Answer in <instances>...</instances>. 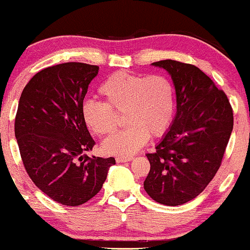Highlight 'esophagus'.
<instances>
[{"mask_svg":"<svg viewBox=\"0 0 250 250\" xmlns=\"http://www.w3.org/2000/svg\"><path fill=\"white\" fill-rule=\"evenodd\" d=\"M131 159H132V157H123V156H119V157H116V162H118V163L130 162Z\"/></svg>","mask_w":250,"mask_h":250,"instance_id":"1","label":"esophagus"}]
</instances>
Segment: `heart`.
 Here are the masks:
<instances>
[{"instance_id": "heart-1", "label": "heart", "mask_w": 250, "mask_h": 250, "mask_svg": "<svg viewBox=\"0 0 250 250\" xmlns=\"http://www.w3.org/2000/svg\"><path fill=\"white\" fill-rule=\"evenodd\" d=\"M104 102L86 100L82 115L94 134H113L120 125L118 114H125L129 125L103 143L106 153L127 156L146 143L148 136L159 137L168 129L174 114V88L163 75L116 71L99 86Z\"/></svg>"}]
</instances>
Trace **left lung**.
Segmentation results:
<instances>
[{
    "mask_svg": "<svg viewBox=\"0 0 250 250\" xmlns=\"http://www.w3.org/2000/svg\"><path fill=\"white\" fill-rule=\"evenodd\" d=\"M175 86L176 115L156 151L146 153L150 172L144 189L169 207L191 201L222 165L233 130V109L223 90L197 67L174 60L153 62Z\"/></svg>",
    "mask_w": 250,
    "mask_h": 250,
    "instance_id": "1",
    "label": "left lung"
}]
</instances>
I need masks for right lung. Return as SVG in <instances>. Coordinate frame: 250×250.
Listing matches in <instances>:
<instances>
[{
  "label": "right lung",
  "instance_id": "right-lung-1",
  "mask_svg": "<svg viewBox=\"0 0 250 250\" xmlns=\"http://www.w3.org/2000/svg\"><path fill=\"white\" fill-rule=\"evenodd\" d=\"M99 67L67 62L38 72L21 92L15 136L25 170L53 201L76 207L103 188L113 157L86 156L96 144L82 106Z\"/></svg>",
  "mask_w": 250,
  "mask_h": 250
}]
</instances>
